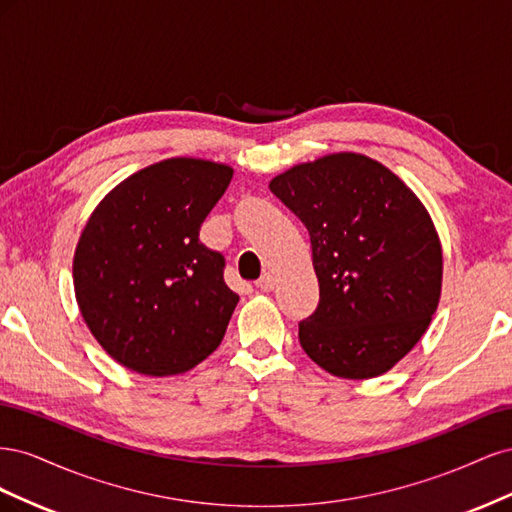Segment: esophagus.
Segmentation results:
<instances>
[{
	"label": "esophagus",
	"instance_id": "1",
	"mask_svg": "<svg viewBox=\"0 0 512 512\" xmlns=\"http://www.w3.org/2000/svg\"><path fill=\"white\" fill-rule=\"evenodd\" d=\"M256 288L262 290V292L273 290L275 288V277L271 273H262V277L256 282Z\"/></svg>",
	"mask_w": 512,
	"mask_h": 512
}]
</instances>
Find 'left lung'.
<instances>
[{
  "label": "left lung",
  "instance_id": "8db88e82",
  "mask_svg": "<svg viewBox=\"0 0 512 512\" xmlns=\"http://www.w3.org/2000/svg\"><path fill=\"white\" fill-rule=\"evenodd\" d=\"M269 190L312 243L320 301L299 322L305 354L337 378L386 374L440 303L442 245L429 211L393 170L352 151L292 166Z\"/></svg>",
  "mask_w": 512,
  "mask_h": 512
}]
</instances>
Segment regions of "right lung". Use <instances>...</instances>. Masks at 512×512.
<instances>
[{"instance_id": "1", "label": "right lung", "mask_w": 512, "mask_h": 512, "mask_svg": "<svg viewBox=\"0 0 512 512\" xmlns=\"http://www.w3.org/2000/svg\"><path fill=\"white\" fill-rule=\"evenodd\" d=\"M232 179L228 164L168 158L108 192L76 243L81 316L113 359L143 376H177L220 346L239 297L224 256L198 230Z\"/></svg>"}]
</instances>
